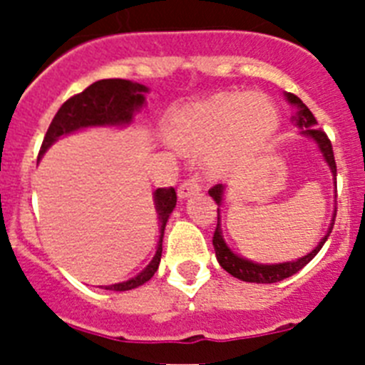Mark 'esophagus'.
<instances>
[{
  "instance_id": "obj_1",
  "label": "esophagus",
  "mask_w": 365,
  "mask_h": 365,
  "mask_svg": "<svg viewBox=\"0 0 365 365\" xmlns=\"http://www.w3.org/2000/svg\"><path fill=\"white\" fill-rule=\"evenodd\" d=\"M199 190H201V186H199L197 180L188 179V180H185V182H180L179 188H177V195H179V199L192 197V195L199 193Z\"/></svg>"
}]
</instances>
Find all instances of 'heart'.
I'll return each mask as SVG.
<instances>
[{"label": "heart", "mask_w": 365, "mask_h": 365, "mask_svg": "<svg viewBox=\"0 0 365 365\" xmlns=\"http://www.w3.org/2000/svg\"><path fill=\"white\" fill-rule=\"evenodd\" d=\"M276 130L278 113L261 93H221L177 111L170 140L188 150H205L202 164L212 173H228L263 150Z\"/></svg>", "instance_id": "1"}]
</instances>
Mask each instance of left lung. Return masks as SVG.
Masks as SVG:
<instances>
[{"instance_id":"left-lung-1","label":"left lung","mask_w":365,"mask_h":365,"mask_svg":"<svg viewBox=\"0 0 365 365\" xmlns=\"http://www.w3.org/2000/svg\"><path fill=\"white\" fill-rule=\"evenodd\" d=\"M287 102L291 106H294L296 113L292 115V122H294L296 128H299V135L302 137L311 138L312 143L318 146L320 150L322 157H324L325 164L329 166L331 173H333V180L334 186H336V163H334V155H333V146H331V140L327 138V135L324 133L322 130L316 128V118L309 108L303 104L302 100L298 98L292 93H285ZM225 192H227V185H215L214 188L208 190L210 193V197L217 202V206L222 205L225 201ZM221 208H217V228L214 232V243L215 248V257H217L219 265L222 269L227 270L228 274H232L234 278L241 279V282H248V283H276L282 282L285 278H291L292 274H296L298 270H302L303 267L307 265L309 261L316 256V254L320 252V248L324 247V243L327 241L329 234L333 230L334 225V217H336V208L333 212V219H331V225L327 228V234L324 235L320 240V243L316 245L314 250H311L309 254H305L303 257H298L294 261H285V263H270V265H263V263H256L252 259H247V257H241L240 254H235L230 247L227 245L225 237H222V230H221Z\"/></svg>"}]
</instances>
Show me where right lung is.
<instances>
[{
  "instance_id": "1",
  "label": "right lung",
  "mask_w": 365,
  "mask_h": 365,
  "mask_svg": "<svg viewBox=\"0 0 365 365\" xmlns=\"http://www.w3.org/2000/svg\"><path fill=\"white\" fill-rule=\"evenodd\" d=\"M150 91L146 86L131 80L108 78L98 80L83 89L78 95L71 96L63 106L58 109L51 122L49 130L45 133L43 144H41L40 157L49 150L58 138L67 137L76 131L87 130V128H128L133 122L135 115L146 106V93ZM155 210L159 215L160 235L153 259L140 272L130 278L128 282L115 283V285H104L106 291H131L137 287L144 285L153 278L163 256V237L166 222L172 215L177 205V193L173 188H157L153 192Z\"/></svg>"
}]
</instances>
